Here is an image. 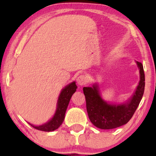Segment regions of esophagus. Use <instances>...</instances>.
<instances>
[{
	"label": "esophagus",
	"instance_id": "34e87169",
	"mask_svg": "<svg viewBox=\"0 0 156 156\" xmlns=\"http://www.w3.org/2000/svg\"><path fill=\"white\" fill-rule=\"evenodd\" d=\"M87 76H84V75H80L77 78V83L78 85L83 86L84 84L87 83Z\"/></svg>",
	"mask_w": 156,
	"mask_h": 156
}]
</instances>
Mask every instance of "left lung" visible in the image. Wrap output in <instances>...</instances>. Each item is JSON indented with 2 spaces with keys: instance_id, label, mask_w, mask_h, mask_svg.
Returning <instances> with one entry per match:
<instances>
[{
  "instance_id": "obj_1",
  "label": "left lung",
  "mask_w": 156,
  "mask_h": 156,
  "mask_svg": "<svg viewBox=\"0 0 156 156\" xmlns=\"http://www.w3.org/2000/svg\"><path fill=\"white\" fill-rule=\"evenodd\" d=\"M140 73V80L132 98L126 103L119 105L109 104L102 99L98 86L83 87V91L87 103V110L91 122L101 129H113L126 124L133 117L139 105L145 86V78L141 62H136Z\"/></svg>"
}]
</instances>
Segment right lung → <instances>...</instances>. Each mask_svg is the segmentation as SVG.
<instances>
[{
  "label": "right lung",
  "instance_id": "add662e5",
  "mask_svg": "<svg viewBox=\"0 0 156 156\" xmlns=\"http://www.w3.org/2000/svg\"><path fill=\"white\" fill-rule=\"evenodd\" d=\"M76 89L77 86L76 82L74 81L73 83L68 84L67 86H66L62 89L59 94V97H58L56 111H55L54 116L51 120L43 125H39V126H34V125L30 124V123L29 124L33 128H34L35 129L42 130V131L50 132L56 130L63 122L68 104H69V101H70L71 97L76 92Z\"/></svg>",
  "mask_w": 156,
  "mask_h": 156
}]
</instances>
